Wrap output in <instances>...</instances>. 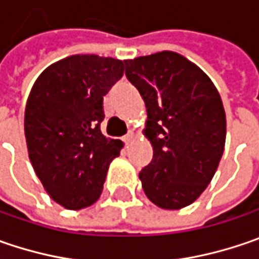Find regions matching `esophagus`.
Segmentation results:
<instances>
[{
    "label": "esophagus",
    "mask_w": 259,
    "mask_h": 259,
    "mask_svg": "<svg viewBox=\"0 0 259 259\" xmlns=\"http://www.w3.org/2000/svg\"><path fill=\"white\" fill-rule=\"evenodd\" d=\"M133 138H135V133H133V132H129V133L124 136V142H126V143H129V142H132Z\"/></svg>",
    "instance_id": "1"
}]
</instances>
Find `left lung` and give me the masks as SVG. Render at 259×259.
Masks as SVG:
<instances>
[{
    "mask_svg": "<svg viewBox=\"0 0 259 259\" xmlns=\"http://www.w3.org/2000/svg\"><path fill=\"white\" fill-rule=\"evenodd\" d=\"M145 101L153 158L139 174L146 197L166 210L190 206L207 188L226 141L219 91L197 65L163 51L126 61Z\"/></svg>",
    "mask_w": 259,
    "mask_h": 259,
    "instance_id": "1",
    "label": "left lung"
}]
</instances>
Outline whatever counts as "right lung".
<instances>
[{"mask_svg": "<svg viewBox=\"0 0 259 259\" xmlns=\"http://www.w3.org/2000/svg\"><path fill=\"white\" fill-rule=\"evenodd\" d=\"M126 61L72 55L48 66L33 85L24 111L30 162L48 194L79 210L101 196L110 162L123 142L101 133L103 97Z\"/></svg>", "mask_w": 259, "mask_h": 259, "instance_id": "add662e5", "label": "right lung"}]
</instances>
